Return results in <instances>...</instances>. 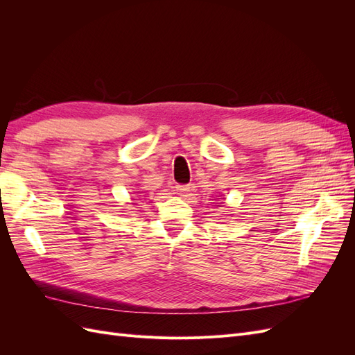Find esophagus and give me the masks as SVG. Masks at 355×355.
<instances>
[{
    "label": "esophagus",
    "instance_id": "1",
    "mask_svg": "<svg viewBox=\"0 0 355 355\" xmlns=\"http://www.w3.org/2000/svg\"><path fill=\"white\" fill-rule=\"evenodd\" d=\"M188 192H189V187L188 185H178L176 187V194L182 198L188 197Z\"/></svg>",
    "mask_w": 355,
    "mask_h": 355
}]
</instances>
